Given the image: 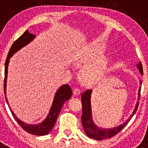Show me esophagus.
I'll list each match as a JSON object with an SVG mask.
<instances>
[{
  "label": "esophagus",
  "instance_id": "esophagus-1",
  "mask_svg": "<svg viewBox=\"0 0 148 148\" xmlns=\"http://www.w3.org/2000/svg\"><path fill=\"white\" fill-rule=\"evenodd\" d=\"M81 90L79 88H74L73 89V94L75 95H78L80 94Z\"/></svg>",
  "mask_w": 148,
  "mask_h": 148
}]
</instances>
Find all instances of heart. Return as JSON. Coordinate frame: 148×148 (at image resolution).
Returning <instances> with one entry per match:
<instances>
[{
    "mask_svg": "<svg viewBox=\"0 0 148 148\" xmlns=\"http://www.w3.org/2000/svg\"><path fill=\"white\" fill-rule=\"evenodd\" d=\"M103 48L98 44H92L82 53L75 57V62L78 66H86L82 72V82L92 85L102 79L105 73L108 61L103 54Z\"/></svg>",
    "mask_w": 148,
    "mask_h": 148,
    "instance_id": "obj_1",
    "label": "heart"
}]
</instances>
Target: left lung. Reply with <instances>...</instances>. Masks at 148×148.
<instances>
[{
  "label": "left lung",
  "mask_w": 148,
  "mask_h": 148,
  "mask_svg": "<svg viewBox=\"0 0 148 148\" xmlns=\"http://www.w3.org/2000/svg\"><path fill=\"white\" fill-rule=\"evenodd\" d=\"M138 68L140 73H143V68H142V63H139L138 64ZM142 82H140L142 85ZM140 92L141 88L138 91V100H140ZM92 93V90H87L85 92H84L82 95V122L83 125V128L87 136L90 138H93L95 140H103L106 138H109L114 136L117 133H119L123 128L125 127L127 123L130 121L134 114L136 113L138 106V101L137 102L136 108L133 110V113L130 115V118L128 119L125 123L120 126L112 129H105V128H101L97 127L93 123L92 120V113H91V105H90V95Z\"/></svg>",
  "instance_id": "obj_1"
}]
</instances>
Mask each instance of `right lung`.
I'll list each match as a JSON object with an SVG mask.
<instances>
[{
	"label": "right lung",
	"mask_w": 148,
	"mask_h": 148,
	"mask_svg": "<svg viewBox=\"0 0 148 148\" xmlns=\"http://www.w3.org/2000/svg\"><path fill=\"white\" fill-rule=\"evenodd\" d=\"M35 35L29 33L28 31H25L24 33L18 38L15 42L13 43L10 48L8 56L6 57V62H5V71H4V84H3V90H4V93L6 95V78H7V68L8 64L10 61V58H11L13 55L15 54L16 52H18L20 49L23 47L24 46L28 44L29 43L31 42L34 38H35ZM72 96V90L71 87L68 84H64V85L61 86L56 92V95H55L54 100H53V104L51 107V109L49 110V113L48 114L47 117L46 118L43 122L40 123L38 125H28L26 123L23 122L20 119H18V117L14 114L11 108H10V111H11L13 117L15 118L17 122L19 124L21 127L23 128V130L27 131V133L33 134L36 136H44L47 135L49 132L52 130L53 128V126L56 124V121L58 118V116L59 113L61 112V110L62 108V106L64 103L66 101L69 100ZM6 103L8 104V101L6 99Z\"/></svg>",
	"instance_id": "right-lung-1"
}]
</instances>
